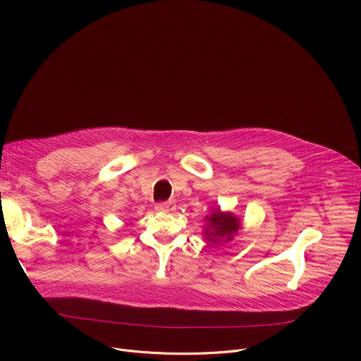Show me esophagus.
I'll use <instances>...</instances> for the list:
<instances>
[{
    "instance_id": "esophagus-1",
    "label": "esophagus",
    "mask_w": 361,
    "mask_h": 361,
    "mask_svg": "<svg viewBox=\"0 0 361 361\" xmlns=\"http://www.w3.org/2000/svg\"><path fill=\"white\" fill-rule=\"evenodd\" d=\"M175 208L176 205L173 202H160V204H156L154 207L157 212H172Z\"/></svg>"
}]
</instances>
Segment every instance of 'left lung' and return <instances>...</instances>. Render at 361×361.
<instances>
[{"instance_id": "1", "label": "left lung", "mask_w": 361, "mask_h": 361, "mask_svg": "<svg viewBox=\"0 0 361 361\" xmlns=\"http://www.w3.org/2000/svg\"><path fill=\"white\" fill-rule=\"evenodd\" d=\"M241 228V221L230 211L214 208L209 215H205L204 238L209 245L216 243H228Z\"/></svg>"}]
</instances>
